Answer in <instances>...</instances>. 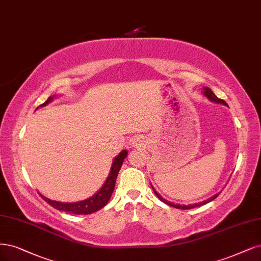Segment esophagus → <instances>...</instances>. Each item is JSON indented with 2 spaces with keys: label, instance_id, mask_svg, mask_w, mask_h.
<instances>
[{
  "label": "esophagus",
  "instance_id": "obj_1",
  "mask_svg": "<svg viewBox=\"0 0 261 261\" xmlns=\"http://www.w3.org/2000/svg\"><path fill=\"white\" fill-rule=\"evenodd\" d=\"M132 145H133L135 148H140V147H142V141H141L140 138H134Z\"/></svg>",
  "mask_w": 261,
  "mask_h": 261
}]
</instances>
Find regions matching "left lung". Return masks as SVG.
<instances>
[{"instance_id":"left-lung-1","label":"left lung","mask_w":261,"mask_h":261,"mask_svg":"<svg viewBox=\"0 0 261 261\" xmlns=\"http://www.w3.org/2000/svg\"><path fill=\"white\" fill-rule=\"evenodd\" d=\"M203 91H204V95L208 98L210 100H212V101H215V102H217V103H222V105H226L227 106V102L224 101V100H222V99H220V98H218L216 95H215L210 88H207V87H203ZM152 189H153V187H152ZM153 191H154V193L156 194V196L159 197V199L162 201V202H164V203H166L167 205H170V206H173V207H175V208H179V210H189V208H193V207H199V206H201V205H204V204H207L208 202H211V201H213L214 199H216V197L219 195V193H217V194H215L214 196H212V197H210L208 200H206V201H204V202H201V203H196V204H191V205H180V204H173V203H170V202H168V201H166L165 199H163V197H162L155 190L153 189Z\"/></svg>"}]
</instances>
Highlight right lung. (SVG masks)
<instances>
[{"label": "right lung", "instance_id": "right-lung-1", "mask_svg": "<svg viewBox=\"0 0 261 261\" xmlns=\"http://www.w3.org/2000/svg\"><path fill=\"white\" fill-rule=\"evenodd\" d=\"M51 100H53V97H49L48 99L44 103H42L40 107L46 106ZM126 155H127V151L123 150L121 153L114 159L111 170H110V174H109V176H108L106 182L103 184V186L101 187L99 191H98L94 196L89 197V199H87V200L76 202V203H61V202H57V201H51V200L47 199V197L43 196L42 194H40V195L42 196V199L45 202H47L50 206H53L54 208H56L58 211L67 212V213L75 214V215H89V214L99 211L110 200V197L114 190V187H115L116 177H118V174H119L121 166L123 164V161L125 158H126Z\"/></svg>", "mask_w": 261, "mask_h": 261}]
</instances>
